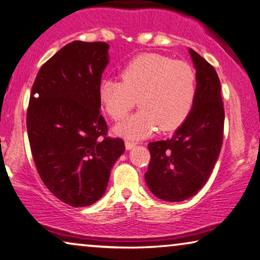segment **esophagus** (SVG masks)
Here are the masks:
<instances>
[{
	"mask_svg": "<svg viewBox=\"0 0 260 260\" xmlns=\"http://www.w3.org/2000/svg\"><path fill=\"white\" fill-rule=\"evenodd\" d=\"M125 146H126V149H128V151H129V149L135 147V144H134V142H131V141H126Z\"/></svg>",
	"mask_w": 260,
	"mask_h": 260,
	"instance_id": "obj_1",
	"label": "esophagus"
}]
</instances>
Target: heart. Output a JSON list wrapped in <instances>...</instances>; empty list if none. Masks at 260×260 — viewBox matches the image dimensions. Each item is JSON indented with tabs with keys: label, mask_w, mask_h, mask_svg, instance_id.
<instances>
[{
	"label": "heart",
	"mask_w": 260,
	"mask_h": 260,
	"mask_svg": "<svg viewBox=\"0 0 260 260\" xmlns=\"http://www.w3.org/2000/svg\"><path fill=\"white\" fill-rule=\"evenodd\" d=\"M121 81L104 79L99 99L114 120L127 115L138 105L141 109L115 127L131 139L146 138L160 128L177 129L185 121L197 95V73L185 61L154 53L141 54L123 66Z\"/></svg>",
	"instance_id": "b5f03b06"
}]
</instances>
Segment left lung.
<instances>
[{
	"label": "left lung",
	"instance_id": "1",
	"mask_svg": "<svg viewBox=\"0 0 260 260\" xmlns=\"http://www.w3.org/2000/svg\"><path fill=\"white\" fill-rule=\"evenodd\" d=\"M197 73L191 113L167 140L149 142L151 161L145 173L149 191L165 202L191 198L206 184L224 138V104L213 66L189 49Z\"/></svg>",
	"mask_w": 260,
	"mask_h": 260
}]
</instances>
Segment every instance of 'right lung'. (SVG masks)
I'll use <instances>...</instances> for the list:
<instances>
[{"label": "right lung", "mask_w": 260, "mask_h": 260, "mask_svg": "<svg viewBox=\"0 0 260 260\" xmlns=\"http://www.w3.org/2000/svg\"><path fill=\"white\" fill-rule=\"evenodd\" d=\"M106 42L73 41L40 68L27 111L36 170L61 202L83 207L107 188L113 165L125 151L107 137L99 87L108 64Z\"/></svg>", "instance_id": "1"}]
</instances>
